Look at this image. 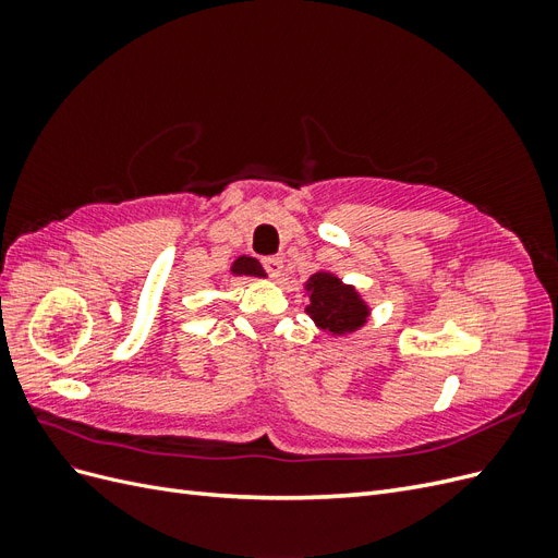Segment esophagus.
Listing matches in <instances>:
<instances>
[{"label":"esophagus","mask_w":558,"mask_h":558,"mask_svg":"<svg viewBox=\"0 0 558 558\" xmlns=\"http://www.w3.org/2000/svg\"><path fill=\"white\" fill-rule=\"evenodd\" d=\"M263 267H265V272L272 277V279H277L281 272H283V260L279 258V256H272V258H263Z\"/></svg>","instance_id":"1"}]
</instances>
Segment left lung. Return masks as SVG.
Instances as JSON below:
<instances>
[{
    "instance_id": "1",
    "label": "left lung",
    "mask_w": 558,
    "mask_h": 558,
    "mask_svg": "<svg viewBox=\"0 0 558 558\" xmlns=\"http://www.w3.org/2000/svg\"><path fill=\"white\" fill-rule=\"evenodd\" d=\"M310 293L307 314L320 330L344 335L359 330L369 314L353 286L342 283L330 272H316L305 283Z\"/></svg>"
}]
</instances>
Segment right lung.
Segmentation results:
<instances>
[{"instance_id":"1","label":"right lung","mask_w":558,"mask_h":558,"mask_svg":"<svg viewBox=\"0 0 558 558\" xmlns=\"http://www.w3.org/2000/svg\"><path fill=\"white\" fill-rule=\"evenodd\" d=\"M232 275H248V277H265V269L260 267V263L256 258L248 256H240L238 260L232 263Z\"/></svg>"}]
</instances>
